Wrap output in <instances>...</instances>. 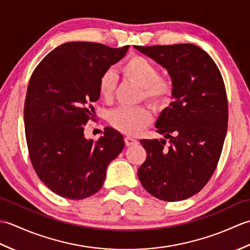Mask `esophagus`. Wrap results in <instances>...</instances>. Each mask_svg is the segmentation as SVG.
Returning a JSON list of instances; mask_svg holds the SVG:
<instances>
[{"label": "esophagus", "mask_w": 250, "mask_h": 250, "mask_svg": "<svg viewBox=\"0 0 250 250\" xmlns=\"http://www.w3.org/2000/svg\"><path fill=\"white\" fill-rule=\"evenodd\" d=\"M125 142L126 146H133V145L139 144V142H137L135 139H133V137H130V136H125Z\"/></svg>", "instance_id": "34e87169"}]
</instances>
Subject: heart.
I'll return each mask as SVG.
<instances>
[{
	"label": "heart",
	"mask_w": 250,
	"mask_h": 250,
	"mask_svg": "<svg viewBox=\"0 0 250 250\" xmlns=\"http://www.w3.org/2000/svg\"><path fill=\"white\" fill-rule=\"evenodd\" d=\"M121 72L125 78L139 84L144 89V97L157 106L167 105L172 98L173 83L169 78L158 77V68L145 57L134 55L121 66ZM116 87L114 73L106 72L99 81V93L101 98L109 101L113 98ZM152 121V114L149 108L121 107L111 111L109 116L110 125L125 134L136 135L149 125Z\"/></svg>",
	"instance_id": "heart-1"
}]
</instances>
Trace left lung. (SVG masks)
<instances>
[{"label": "left lung", "instance_id": "obj_1", "mask_svg": "<svg viewBox=\"0 0 250 250\" xmlns=\"http://www.w3.org/2000/svg\"><path fill=\"white\" fill-rule=\"evenodd\" d=\"M167 71L173 102L156 128L166 140H142L147 151L137 174L151 195L175 202L198 193L219 161L228 128V100L219 68L192 44L134 46Z\"/></svg>", "mask_w": 250, "mask_h": 250}]
</instances>
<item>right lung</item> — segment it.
<instances>
[{
  "instance_id": "add662e5",
  "label": "right lung",
  "mask_w": 250,
  "mask_h": 250,
  "mask_svg": "<svg viewBox=\"0 0 250 250\" xmlns=\"http://www.w3.org/2000/svg\"><path fill=\"white\" fill-rule=\"evenodd\" d=\"M128 49L70 42L32 74L23 111L26 144L37 176L58 195L83 200L97 193L108 164L124 149V136L110 126L97 142L83 130L94 115L101 76Z\"/></svg>"
}]
</instances>
